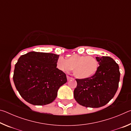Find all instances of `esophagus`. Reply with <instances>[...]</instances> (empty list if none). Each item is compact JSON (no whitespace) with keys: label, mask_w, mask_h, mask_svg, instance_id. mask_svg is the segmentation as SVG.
Here are the masks:
<instances>
[{"label":"esophagus","mask_w":131,"mask_h":131,"mask_svg":"<svg viewBox=\"0 0 131 131\" xmlns=\"http://www.w3.org/2000/svg\"><path fill=\"white\" fill-rule=\"evenodd\" d=\"M67 79H68V81L70 80H72V79H73V78H72V77H71L69 76H67Z\"/></svg>","instance_id":"esophagus-1"}]
</instances>
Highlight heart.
<instances>
[{
  "label": "heart",
  "mask_w": 131,
  "mask_h": 131,
  "mask_svg": "<svg viewBox=\"0 0 131 131\" xmlns=\"http://www.w3.org/2000/svg\"><path fill=\"white\" fill-rule=\"evenodd\" d=\"M57 67L63 71L73 69V74L77 79H88L96 74L99 67L96 58L85 55L74 54L68 59L59 57L57 60Z\"/></svg>",
  "instance_id": "b5f03b06"
}]
</instances>
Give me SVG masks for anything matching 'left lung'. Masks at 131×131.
Listing matches in <instances>:
<instances>
[{
    "label": "left lung",
    "instance_id": "obj_1",
    "mask_svg": "<svg viewBox=\"0 0 131 131\" xmlns=\"http://www.w3.org/2000/svg\"><path fill=\"white\" fill-rule=\"evenodd\" d=\"M99 67L94 76L88 79H76L74 97L80 105L97 108L106 105L118 89L120 73L119 66L109 57H97Z\"/></svg>",
    "mask_w": 131,
    "mask_h": 131
}]
</instances>
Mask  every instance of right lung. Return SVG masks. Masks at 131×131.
Instances as JSON below:
<instances>
[{
  "instance_id": "add662e5",
  "label": "right lung",
  "mask_w": 131,
  "mask_h": 131,
  "mask_svg": "<svg viewBox=\"0 0 131 131\" xmlns=\"http://www.w3.org/2000/svg\"><path fill=\"white\" fill-rule=\"evenodd\" d=\"M59 55L32 51L19 57L13 74L15 87L24 100L34 105H46L57 96L67 82L66 74L57 68Z\"/></svg>"
}]
</instances>
